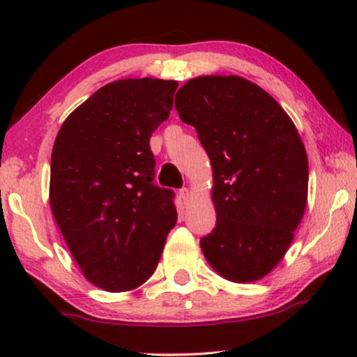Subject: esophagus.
<instances>
[{
	"mask_svg": "<svg viewBox=\"0 0 357 357\" xmlns=\"http://www.w3.org/2000/svg\"><path fill=\"white\" fill-rule=\"evenodd\" d=\"M178 195H180V198L183 199V202H188V199H190V190L188 188H182L178 192Z\"/></svg>",
	"mask_w": 357,
	"mask_h": 357,
	"instance_id": "1",
	"label": "esophagus"
}]
</instances>
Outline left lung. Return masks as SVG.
<instances>
[{"instance_id": "8db88e82", "label": "left lung", "mask_w": 357, "mask_h": 357, "mask_svg": "<svg viewBox=\"0 0 357 357\" xmlns=\"http://www.w3.org/2000/svg\"><path fill=\"white\" fill-rule=\"evenodd\" d=\"M175 109L195 126L213 165L216 227L199 245L234 282L266 276L304 216L309 160L282 107L241 76H199L180 87Z\"/></svg>"}]
</instances>
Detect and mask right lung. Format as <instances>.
<instances>
[{"mask_svg":"<svg viewBox=\"0 0 357 357\" xmlns=\"http://www.w3.org/2000/svg\"><path fill=\"white\" fill-rule=\"evenodd\" d=\"M177 86L153 77L110 82L56 135L50 208L82 275L100 289L123 292L148 281L177 222L174 192L153 182L149 146Z\"/></svg>","mask_w":357,"mask_h":357,"instance_id":"add662e5","label":"right lung"}]
</instances>
